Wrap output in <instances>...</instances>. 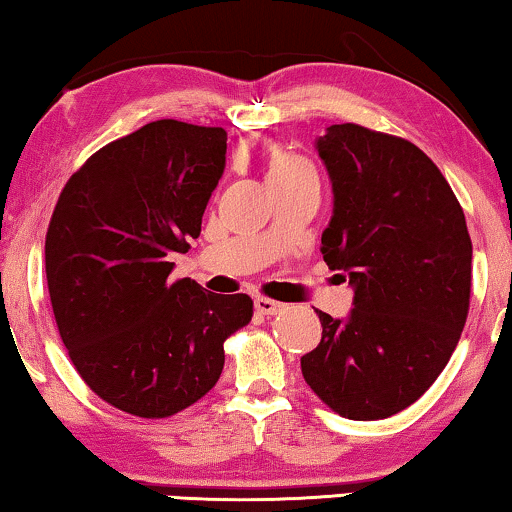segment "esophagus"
Segmentation results:
<instances>
[{
    "label": "esophagus",
    "mask_w": 512,
    "mask_h": 512,
    "mask_svg": "<svg viewBox=\"0 0 512 512\" xmlns=\"http://www.w3.org/2000/svg\"><path fill=\"white\" fill-rule=\"evenodd\" d=\"M254 307L258 314H263V317H268V314H277L282 310V303H277V300H270V298H256L254 300Z\"/></svg>",
    "instance_id": "esophagus-1"
}]
</instances>
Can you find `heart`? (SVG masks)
<instances>
[{
  "label": "heart",
  "mask_w": 512,
  "mask_h": 512,
  "mask_svg": "<svg viewBox=\"0 0 512 512\" xmlns=\"http://www.w3.org/2000/svg\"><path fill=\"white\" fill-rule=\"evenodd\" d=\"M303 167H307L303 160L291 156V153L286 151H275L272 153L270 158V170H268V179L272 177H284V174H291L296 170H303Z\"/></svg>",
  "instance_id": "obj_1"
}]
</instances>
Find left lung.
I'll use <instances>...</instances> for the list:
<instances>
[{
	"label": "left lung",
	"mask_w": 512,
	"mask_h": 512,
	"mask_svg": "<svg viewBox=\"0 0 512 512\" xmlns=\"http://www.w3.org/2000/svg\"><path fill=\"white\" fill-rule=\"evenodd\" d=\"M333 184L321 254L354 289L345 319L319 312L300 359L328 408L356 422L396 415L436 382L471 300L466 216L433 160L408 139L342 123L314 142Z\"/></svg>",
	"instance_id": "left-lung-1"
}]
</instances>
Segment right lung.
I'll return each instance as SVG.
<instances>
[{"instance_id":"obj_1","label":"right lung","mask_w":512,"mask_h":512,"mask_svg":"<svg viewBox=\"0 0 512 512\" xmlns=\"http://www.w3.org/2000/svg\"><path fill=\"white\" fill-rule=\"evenodd\" d=\"M226 130L163 118L116 139L62 188L46 233L60 338L83 382L130 415H177L219 382L247 293L170 284L226 167Z\"/></svg>"}]
</instances>
